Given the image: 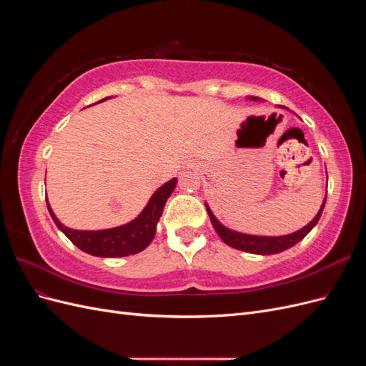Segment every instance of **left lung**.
I'll return each instance as SVG.
<instances>
[{
    "label": "left lung",
    "mask_w": 366,
    "mask_h": 366,
    "mask_svg": "<svg viewBox=\"0 0 366 366\" xmlns=\"http://www.w3.org/2000/svg\"><path fill=\"white\" fill-rule=\"evenodd\" d=\"M247 99H249V101H253V102H261L262 101L261 97H257V96H247ZM287 109H289V108H287ZM325 202H327V197L324 198L322 204H320V209H319V212L316 214V217L312 221H310L307 226L293 232V234L281 235V237H259V235H249V234H241V232H237V230H232V229L226 227L224 224L219 223L218 218L214 215V212L210 210L207 203H204V206H206V210L209 214L210 223H212L218 237L223 239L227 246L238 249V250H242V252L254 253V254H273V253H280V252H284L287 249L293 247L295 244H297L299 241L305 238L308 232L317 224L320 215H322Z\"/></svg>",
    "instance_id": "1"
}]
</instances>
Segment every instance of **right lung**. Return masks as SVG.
<instances>
[{
    "label": "right lung",
    "mask_w": 366,
    "mask_h": 366,
    "mask_svg": "<svg viewBox=\"0 0 366 366\" xmlns=\"http://www.w3.org/2000/svg\"><path fill=\"white\" fill-rule=\"evenodd\" d=\"M109 97L102 99L104 102ZM97 104V102H96ZM177 179L169 180L160 186L159 189L152 194L148 204L143 207L142 212L127 224H122L112 229L104 230H76L64 226L61 221L54 215L50 204L47 203L49 212L58 229L65 234L76 247H79L88 254L101 258H120L136 254L145 250L156 235L157 223L163 214V209L168 198L175 189Z\"/></svg>",
    "instance_id": "obj_1"
}]
</instances>
